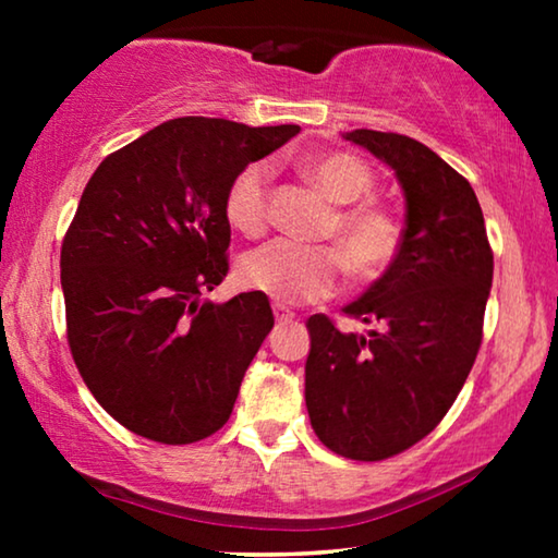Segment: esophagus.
I'll use <instances>...</instances> for the list:
<instances>
[{
    "mask_svg": "<svg viewBox=\"0 0 558 558\" xmlns=\"http://www.w3.org/2000/svg\"><path fill=\"white\" fill-rule=\"evenodd\" d=\"M271 310H274V317H277L279 325L292 323V319H294V312L289 310V307H284V304H271Z\"/></svg>",
    "mask_w": 558,
    "mask_h": 558,
    "instance_id": "esophagus-1",
    "label": "esophagus"
}]
</instances>
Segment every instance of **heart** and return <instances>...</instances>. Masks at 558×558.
<instances>
[{
  "label": "heart",
  "mask_w": 558,
  "mask_h": 558,
  "mask_svg": "<svg viewBox=\"0 0 558 558\" xmlns=\"http://www.w3.org/2000/svg\"><path fill=\"white\" fill-rule=\"evenodd\" d=\"M302 170L323 190L327 201L340 205L327 223L335 246H307L296 241H271L241 258L243 287L281 304L325 300L338 292L345 262L357 279H376L393 264L401 246V226L391 213L373 203V178L361 159L345 151H319L302 162ZM228 226L256 239L269 226V167L251 162L231 180L223 197Z\"/></svg>",
  "instance_id": "1"
}]
</instances>
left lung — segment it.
I'll return each instance as SVG.
<instances>
[{
    "label": "left lung",
    "mask_w": 558,
    "mask_h": 558,
    "mask_svg": "<svg viewBox=\"0 0 558 558\" xmlns=\"http://www.w3.org/2000/svg\"><path fill=\"white\" fill-rule=\"evenodd\" d=\"M345 140L396 172L407 228L384 277L342 310L373 330L307 319L304 401L327 449L378 462L424 439L462 391L483 342L493 248L475 190L429 147L373 129Z\"/></svg>",
    "instance_id": "1"
}]
</instances>
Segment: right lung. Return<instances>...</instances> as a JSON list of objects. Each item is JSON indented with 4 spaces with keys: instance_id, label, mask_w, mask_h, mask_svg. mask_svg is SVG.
I'll use <instances>...</instances> for the list:
<instances>
[{
    "instance_id": "right-lung-1",
    "label": "right lung",
    "mask_w": 558,
    "mask_h": 558,
    "mask_svg": "<svg viewBox=\"0 0 558 558\" xmlns=\"http://www.w3.org/2000/svg\"><path fill=\"white\" fill-rule=\"evenodd\" d=\"M294 134V124L182 117L90 174L60 251L68 345L129 432L190 445L231 416L274 315L262 292L223 304L201 294L228 274V185Z\"/></svg>"
}]
</instances>
